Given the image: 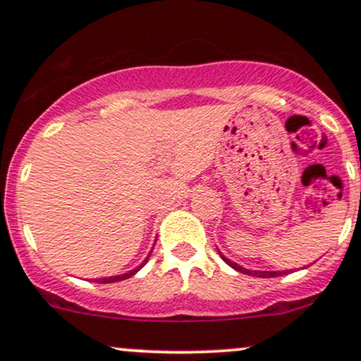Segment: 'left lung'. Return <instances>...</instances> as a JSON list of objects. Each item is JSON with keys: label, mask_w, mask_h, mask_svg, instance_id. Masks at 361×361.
I'll list each match as a JSON object with an SVG mask.
<instances>
[{"label": "left lung", "mask_w": 361, "mask_h": 361, "mask_svg": "<svg viewBox=\"0 0 361 361\" xmlns=\"http://www.w3.org/2000/svg\"><path fill=\"white\" fill-rule=\"evenodd\" d=\"M221 256H222V255H221ZM222 259L226 261V263L229 264V267H233L234 270H238V271H241V273H246V275H255V276H259V279H271V276H280V275H283V273H287V271H251V270H246V268L239 267V264L233 263V261L227 259L226 256H222Z\"/></svg>", "instance_id": "obj_1"}]
</instances>
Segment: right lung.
I'll return each mask as SVG.
<instances>
[{
  "label": "right lung",
  "instance_id": "1",
  "mask_svg": "<svg viewBox=\"0 0 361 361\" xmlns=\"http://www.w3.org/2000/svg\"><path fill=\"white\" fill-rule=\"evenodd\" d=\"M147 259H149V256H147ZM146 259V261H147ZM146 261H144V264H146ZM144 264H140L139 268H135V270H132V271H128V273H123V275H118V276H109V279H102L100 280V283H114V281H118V280H126V279H130L132 275H135V273H137L140 268L144 267Z\"/></svg>",
  "mask_w": 361,
  "mask_h": 361
}]
</instances>
